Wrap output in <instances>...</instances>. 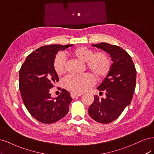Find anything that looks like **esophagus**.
Listing matches in <instances>:
<instances>
[{"label": "esophagus", "mask_w": 154, "mask_h": 154, "mask_svg": "<svg viewBox=\"0 0 154 154\" xmlns=\"http://www.w3.org/2000/svg\"><path fill=\"white\" fill-rule=\"evenodd\" d=\"M70 95L73 98H77V97H80L82 95V93H75V92H72L70 93Z\"/></svg>", "instance_id": "34e87169"}]
</instances>
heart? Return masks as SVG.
Masks as SVG:
<instances>
[{
  "label": "heart",
  "instance_id": "1",
  "mask_svg": "<svg viewBox=\"0 0 154 154\" xmlns=\"http://www.w3.org/2000/svg\"><path fill=\"white\" fill-rule=\"evenodd\" d=\"M65 55L75 57L83 62H86L87 68L98 79H102L109 73L111 66V59L107 52L99 51L94 52L91 48L79 47L65 52ZM54 70L57 75H61L66 72L65 61L63 56L58 55L54 59ZM95 82L91 74L71 75L64 79V86L74 92H83L87 90Z\"/></svg>",
  "mask_w": 154,
  "mask_h": 154
}]
</instances>
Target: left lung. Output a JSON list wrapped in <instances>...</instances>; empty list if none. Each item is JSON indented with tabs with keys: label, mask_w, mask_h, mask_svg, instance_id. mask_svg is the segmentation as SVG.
Instances as JSON below:
<instances>
[{
	"label": "left lung",
	"mask_w": 154,
	"mask_h": 154,
	"mask_svg": "<svg viewBox=\"0 0 154 154\" xmlns=\"http://www.w3.org/2000/svg\"><path fill=\"white\" fill-rule=\"evenodd\" d=\"M93 46L109 54L113 64L109 73L97 88L101 93L106 92V98L100 99L95 95L88 113L97 122L109 123L131 104L136 88V70L131 57L122 47L103 42Z\"/></svg>",
	"instance_id": "left-lung-1"
}]
</instances>
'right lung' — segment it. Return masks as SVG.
I'll return each instance as SVG.
<instances>
[{
    "instance_id": "add662e5",
    "label": "right lung",
    "mask_w": 154,
    "mask_h": 154,
    "mask_svg": "<svg viewBox=\"0 0 154 154\" xmlns=\"http://www.w3.org/2000/svg\"><path fill=\"white\" fill-rule=\"evenodd\" d=\"M72 45L42 46L27 57L19 71V90L29 113L39 122L52 123L66 115L72 100L64 89L53 99L50 89L59 81L53 63L56 54Z\"/></svg>"
}]
</instances>
